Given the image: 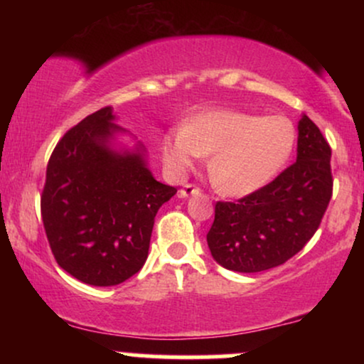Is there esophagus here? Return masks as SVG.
<instances>
[{
  "label": "esophagus",
  "instance_id": "34e87169",
  "mask_svg": "<svg viewBox=\"0 0 364 364\" xmlns=\"http://www.w3.org/2000/svg\"><path fill=\"white\" fill-rule=\"evenodd\" d=\"M200 193V188H196L195 185H185L179 190V195L183 196V198H188V196L191 195H198Z\"/></svg>",
  "mask_w": 364,
  "mask_h": 364
}]
</instances>
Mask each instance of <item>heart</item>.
I'll return each mask as SVG.
<instances>
[{"mask_svg":"<svg viewBox=\"0 0 364 364\" xmlns=\"http://www.w3.org/2000/svg\"><path fill=\"white\" fill-rule=\"evenodd\" d=\"M296 129L284 116L232 109L200 112L176 124L162 139L166 164L183 173L212 154V179L225 195L243 196L269 185L289 161Z\"/></svg>","mask_w":364,"mask_h":364,"instance_id":"1","label":"heart"}]
</instances>
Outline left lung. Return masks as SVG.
Returning <instances> with one entry per match:
<instances>
[{
  "label": "left lung",
  "instance_id": "8db88e82",
  "mask_svg": "<svg viewBox=\"0 0 364 364\" xmlns=\"http://www.w3.org/2000/svg\"><path fill=\"white\" fill-rule=\"evenodd\" d=\"M327 140L306 114L298 121V156L272 183L237 202H217L207 235L224 269L253 274L289 260L318 229L332 196Z\"/></svg>",
  "mask_w": 364,
  "mask_h": 364
}]
</instances>
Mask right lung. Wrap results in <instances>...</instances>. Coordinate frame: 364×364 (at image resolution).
<instances>
[{"label":"right lung","instance_id":"add662e5","mask_svg":"<svg viewBox=\"0 0 364 364\" xmlns=\"http://www.w3.org/2000/svg\"><path fill=\"white\" fill-rule=\"evenodd\" d=\"M112 107L92 112L58 141L46 171L41 214L58 265L107 287L144 267L157 210L176 188L154 178L147 150L116 124ZM133 139V136H132Z\"/></svg>","mask_w":364,"mask_h":364}]
</instances>
